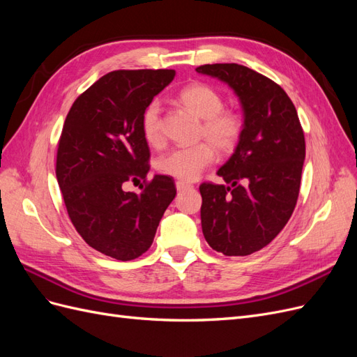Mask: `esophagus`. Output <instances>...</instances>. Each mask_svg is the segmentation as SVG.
I'll return each mask as SVG.
<instances>
[{"instance_id": "1", "label": "esophagus", "mask_w": 357, "mask_h": 357, "mask_svg": "<svg viewBox=\"0 0 357 357\" xmlns=\"http://www.w3.org/2000/svg\"><path fill=\"white\" fill-rule=\"evenodd\" d=\"M176 188H177V190L178 192H181V190H185V189H189V188H192V185H189V183H186V181H177L176 183Z\"/></svg>"}]
</instances>
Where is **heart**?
Wrapping results in <instances>:
<instances>
[{
    "mask_svg": "<svg viewBox=\"0 0 357 357\" xmlns=\"http://www.w3.org/2000/svg\"><path fill=\"white\" fill-rule=\"evenodd\" d=\"M177 98L190 113L201 119V134L219 152L228 153L238 144L243 134V119L236 113L223 112L225 104L219 92L204 83H192L180 89ZM159 112V102L150 101L139 121L143 138L150 146L160 143ZM211 145L202 142L193 146L172 149L158 158L156 169L160 174L174 177L180 181L195 180L214 159V149Z\"/></svg>",
    "mask_w": 357,
    "mask_h": 357,
    "instance_id": "1",
    "label": "heart"
}]
</instances>
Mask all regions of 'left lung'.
<instances>
[{"label":"left lung","mask_w":357,"mask_h":357,"mask_svg":"<svg viewBox=\"0 0 357 357\" xmlns=\"http://www.w3.org/2000/svg\"><path fill=\"white\" fill-rule=\"evenodd\" d=\"M197 73L226 83L243 112V134L219 168L228 185L202 183L201 226L215 252L247 256L271 243L295 210L305 138L287 93L238 63H207Z\"/></svg>","instance_id":"obj_1"}]
</instances>
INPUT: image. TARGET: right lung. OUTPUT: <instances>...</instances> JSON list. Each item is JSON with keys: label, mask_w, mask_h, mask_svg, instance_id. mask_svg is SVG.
Segmentation results:
<instances>
[{"label": "right lung", "mask_w": 357, "mask_h": 357, "mask_svg": "<svg viewBox=\"0 0 357 357\" xmlns=\"http://www.w3.org/2000/svg\"><path fill=\"white\" fill-rule=\"evenodd\" d=\"M174 70H119L74 101L56 156V178L74 228L95 250L132 261L152 245L176 197L172 177L153 176L142 193L126 181L146 178L150 150L142 113L174 79Z\"/></svg>", "instance_id": "obj_1"}]
</instances>
